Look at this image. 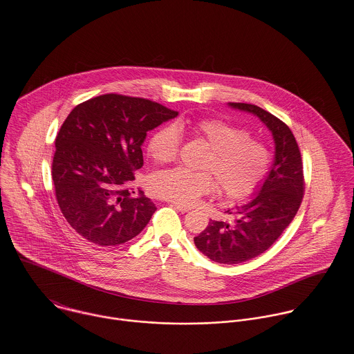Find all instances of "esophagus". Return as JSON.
I'll use <instances>...</instances> for the list:
<instances>
[{"instance_id": "34e87169", "label": "esophagus", "mask_w": 354, "mask_h": 354, "mask_svg": "<svg viewBox=\"0 0 354 354\" xmlns=\"http://www.w3.org/2000/svg\"><path fill=\"white\" fill-rule=\"evenodd\" d=\"M171 207H174L175 209L180 211V212H187L191 209L189 205H185V204H179V203H171Z\"/></svg>"}]
</instances>
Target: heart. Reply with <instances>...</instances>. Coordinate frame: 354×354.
Returning a JSON list of instances; mask_svg holds the SVG:
<instances>
[{"label":"heart","instance_id":"heart-1","mask_svg":"<svg viewBox=\"0 0 354 354\" xmlns=\"http://www.w3.org/2000/svg\"><path fill=\"white\" fill-rule=\"evenodd\" d=\"M183 127V123H182ZM192 134L209 147L203 169L196 172L178 167L156 172L151 179L152 192L163 199L192 204L203 195L218 191L228 201H243L266 180L272 153L268 146L243 129L218 118L196 120L189 124ZM182 145L175 124H166L152 135L149 153L158 163L174 162Z\"/></svg>","mask_w":354,"mask_h":354}]
</instances>
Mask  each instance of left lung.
I'll list each match as a JSON object with an SVG mask.
<instances>
[{
  "label": "left lung",
  "instance_id": "8db88e82",
  "mask_svg": "<svg viewBox=\"0 0 354 354\" xmlns=\"http://www.w3.org/2000/svg\"><path fill=\"white\" fill-rule=\"evenodd\" d=\"M232 107L252 113L272 131L274 162L252 202L228 209L230 221L209 220L194 237L196 248L220 264H240L266 252L296 216L304 198L303 159L296 138L281 119L264 109L231 102Z\"/></svg>",
  "mask_w": 354,
  "mask_h": 354
}]
</instances>
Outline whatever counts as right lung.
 <instances>
[{
    "label": "right lung",
    "mask_w": 354,
    "mask_h": 354,
    "mask_svg": "<svg viewBox=\"0 0 354 354\" xmlns=\"http://www.w3.org/2000/svg\"><path fill=\"white\" fill-rule=\"evenodd\" d=\"M176 115L158 102L113 93L71 110L55 138L51 178L75 232L102 247L142 232L156 211L151 199L133 196L135 171L143 166L142 143L147 131Z\"/></svg>",
    "instance_id": "add662e5"
}]
</instances>
